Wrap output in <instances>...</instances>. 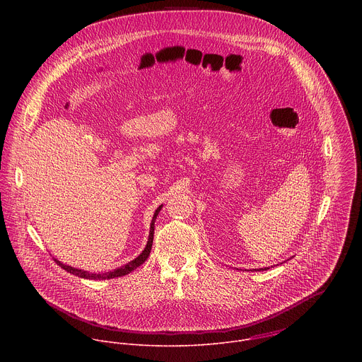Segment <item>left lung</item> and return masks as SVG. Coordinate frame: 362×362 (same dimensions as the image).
<instances>
[{
	"label": "left lung",
	"mask_w": 362,
	"mask_h": 362,
	"mask_svg": "<svg viewBox=\"0 0 362 362\" xmlns=\"http://www.w3.org/2000/svg\"><path fill=\"white\" fill-rule=\"evenodd\" d=\"M267 269H269V267H264V269H259V270H267Z\"/></svg>",
	"instance_id": "1"
}]
</instances>
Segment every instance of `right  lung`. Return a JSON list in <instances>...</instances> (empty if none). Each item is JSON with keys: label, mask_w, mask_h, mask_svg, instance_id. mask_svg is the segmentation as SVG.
Listing matches in <instances>:
<instances>
[{"label": "right lung", "mask_w": 362, "mask_h": 362, "mask_svg": "<svg viewBox=\"0 0 362 362\" xmlns=\"http://www.w3.org/2000/svg\"><path fill=\"white\" fill-rule=\"evenodd\" d=\"M163 205L156 209L155 214H153V218H152V223H151V230H149V238H148V244L145 247V250L141 252V255H138L136 258L131 262H128L127 264L121 266V267H117L114 270H110V272H104V273H90L88 270H83V269H76V267H72L69 264H65L62 263L61 260L58 259H54L55 263L58 266H61L62 269H65L66 272L81 277V279H89V280H108V279H114V277H121V276H125L128 273H131L132 270H135L136 267H139L146 259L149 258L151 255V251H152V244H153V234H155V221L158 211L161 210Z\"/></svg>", "instance_id": "obj_1"}]
</instances>
